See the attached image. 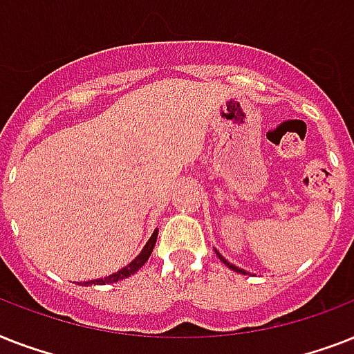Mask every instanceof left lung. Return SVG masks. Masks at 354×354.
<instances>
[{
	"label": "left lung",
	"mask_w": 354,
	"mask_h": 354,
	"mask_svg": "<svg viewBox=\"0 0 354 354\" xmlns=\"http://www.w3.org/2000/svg\"><path fill=\"white\" fill-rule=\"evenodd\" d=\"M215 253H216V255H218V259H221L222 263L226 264L227 268H232V270H233V272H239V274H246V270H242V268H239V266H235V264H232V263H230V261H226V259L222 257L221 253L216 252V250H215Z\"/></svg>",
	"instance_id": "obj_1"
}]
</instances>
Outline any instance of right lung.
I'll return each instance as SVG.
<instances>
[{
  "instance_id": "obj_1",
  "label": "right lung",
  "mask_w": 354,
  "mask_h": 354,
  "mask_svg": "<svg viewBox=\"0 0 354 354\" xmlns=\"http://www.w3.org/2000/svg\"><path fill=\"white\" fill-rule=\"evenodd\" d=\"M156 239H158V230H154V233L150 235L149 242L145 244V248L141 250V253H139L138 257L133 259L132 263H128L124 268H121L119 272H115V274L108 275V277H104V279H93V281H84V283H80L82 286H88V285H110V283H118V281L121 279H127V277H130V275H133L136 272H138L141 266H143L147 261H149L150 253H152V250H154L156 246Z\"/></svg>"
}]
</instances>
